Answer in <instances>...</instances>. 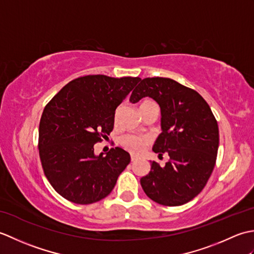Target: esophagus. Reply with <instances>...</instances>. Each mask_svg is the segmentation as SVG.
Segmentation results:
<instances>
[{
    "mask_svg": "<svg viewBox=\"0 0 254 254\" xmlns=\"http://www.w3.org/2000/svg\"><path fill=\"white\" fill-rule=\"evenodd\" d=\"M137 159H138V158L136 157V156H133V155L131 156V161H136Z\"/></svg>",
    "mask_w": 254,
    "mask_h": 254,
    "instance_id": "1",
    "label": "esophagus"
}]
</instances>
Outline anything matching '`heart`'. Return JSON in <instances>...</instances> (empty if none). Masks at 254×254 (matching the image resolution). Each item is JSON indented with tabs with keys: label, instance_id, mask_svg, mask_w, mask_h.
I'll return each instance as SVG.
<instances>
[{
	"label": "heart",
	"instance_id": "1",
	"mask_svg": "<svg viewBox=\"0 0 254 254\" xmlns=\"http://www.w3.org/2000/svg\"><path fill=\"white\" fill-rule=\"evenodd\" d=\"M148 102H153L150 100H146L142 102V105L148 104ZM150 143V139L147 136H141V135H134V134H128V135L123 136L121 138V145L128 152L135 155L142 154L147 145Z\"/></svg>",
	"mask_w": 254,
	"mask_h": 254
}]
</instances>
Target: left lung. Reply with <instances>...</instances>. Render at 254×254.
Listing matches in <instances>:
<instances>
[{
    "mask_svg": "<svg viewBox=\"0 0 254 254\" xmlns=\"http://www.w3.org/2000/svg\"><path fill=\"white\" fill-rule=\"evenodd\" d=\"M153 98L160 107L161 132L153 150L169 155L164 167L150 163L141 178L146 195L165 206H179L203 190L216 163L218 124L197 91L166 77H147L132 91L130 101Z\"/></svg>",
    "mask_w": 254,
    "mask_h": 254,
    "instance_id": "obj_1",
    "label": "left lung"
}]
</instances>
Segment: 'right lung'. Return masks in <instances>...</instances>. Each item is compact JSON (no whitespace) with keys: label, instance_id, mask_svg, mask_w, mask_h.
<instances>
[{"label":"right lung","instance_id":"add662e5","mask_svg":"<svg viewBox=\"0 0 254 254\" xmlns=\"http://www.w3.org/2000/svg\"><path fill=\"white\" fill-rule=\"evenodd\" d=\"M141 82L87 75L66 84L45 108L39 123V155L47 179L64 198L91 204L109 195L130 154L116 147L94 153L109 135L117 107Z\"/></svg>","mask_w":254,"mask_h":254}]
</instances>
